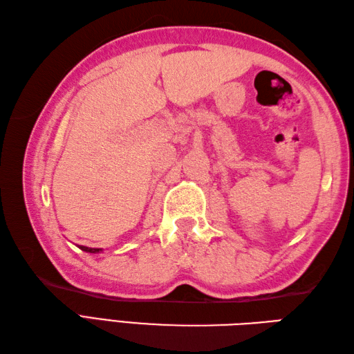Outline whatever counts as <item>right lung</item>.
<instances>
[{"label":"right lung","instance_id":"obj_1","mask_svg":"<svg viewBox=\"0 0 354 354\" xmlns=\"http://www.w3.org/2000/svg\"><path fill=\"white\" fill-rule=\"evenodd\" d=\"M77 248H80L82 251L89 252V254H99V252H102V251H103L102 248H88V246H82V245H77Z\"/></svg>","mask_w":354,"mask_h":354}]
</instances>
